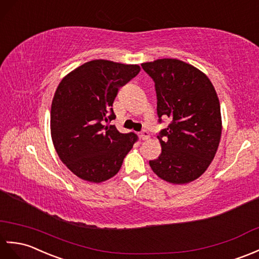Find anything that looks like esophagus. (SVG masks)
Wrapping results in <instances>:
<instances>
[{
    "label": "esophagus",
    "mask_w": 259,
    "mask_h": 259,
    "mask_svg": "<svg viewBox=\"0 0 259 259\" xmlns=\"http://www.w3.org/2000/svg\"><path fill=\"white\" fill-rule=\"evenodd\" d=\"M141 139H142L143 141H146V140L149 139V134H148V132H147L146 130H143V131L141 132Z\"/></svg>",
    "instance_id": "1"
}]
</instances>
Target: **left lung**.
<instances>
[{"instance_id":"obj_1","label":"left lung","mask_w":259,"mask_h":259,"mask_svg":"<svg viewBox=\"0 0 259 259\" xmlns=\"http://www.w3.org/2000/svg\"><path fill=\"white\" fill-rule=\"evenodd\" d=\"M155 83L157 115L171 119L159 132L158 158L153 171L171 184H186L203 175L214 159L222 136L220 100L209 78L195 66L176 59L142 64Z\"/></svg>"}]
</instances>
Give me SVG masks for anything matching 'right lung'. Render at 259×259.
<instances>
[{
	"label": "right lung",
	"mask_w": 259,
	"mask_h": 259,
	"mask_svg": "<svg viewBox=\"0 0 259 259\" xmlns=\"http://www.w3.org/2000/svg\"><path fill=\"white\" fill-rule=\"evenodd\" d=\"M141 67L94 60L68 73L57 86L51 106V135L55 151L73 174L91 183L116 175L137 141L110 125L120 86Z\"/></svg>",
	"instance_id": "1"
}]
</instances>
